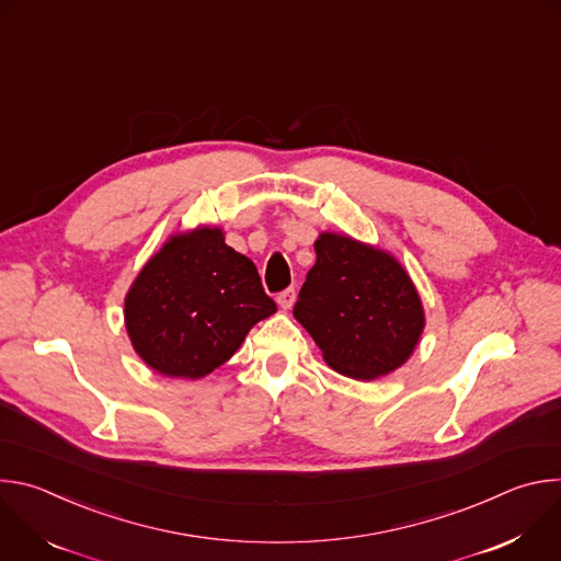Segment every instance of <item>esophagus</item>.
<instances>
[{
	"instance_id": "obj_1",
	"label": "esophagus",
	"mask_w": 561,
	"mask_h": 561,
	"mask_svg": "<svg viewBox=\"0 0 561 561\" xmlns=\"http://www.w3.org/2000/svg\"><path fill=\"white\" fill-rule=\"evenodd\" d=\"M295 297H297L295 288H286V290H282V293L277 295V304H279L284 310H288V308L295 304Z\"/></svg>"
}]
</instances>
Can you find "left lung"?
I'll list each match as a JSON object with an SVG mask.
<instances>
[{
	"label": "left lung",
	"instance_id": "8db88e82",
	"mask_svg": "<svg viewBox=\"0 0 561 561\" xmlns=\"http://www.w3.org/2000/svg\"><path fill=\"white\" fill-rule=\"evenodd\" d=\"M293 314L327 364L353 379L402 366L424 331L422 299L392 255L348 234L322 232Z\"/></svg>",
	"mask_w": 561,
	"mask_h": 561
}]
</instances>
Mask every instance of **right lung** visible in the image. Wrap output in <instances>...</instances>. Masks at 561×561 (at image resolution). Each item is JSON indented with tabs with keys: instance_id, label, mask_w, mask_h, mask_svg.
<instances>
[{
	"instance_id": "right-lung-1",
	"label": "right lung",
	"mask_w": 561,
	"mask_h": 561,
	"mask_svg": "<svg viewBox=\"0 0 561 561\" xmlns=\"http://www.w3.org/2000/svg\"><path fill=\"white\" fill-rule=\"evenodd\" d=\"M275 310L255 264L224 242L221 228L208 226L173 234L124 301L137 355L157 373L186 379L228 362Z\"/></svg>"
}]
</instances>
